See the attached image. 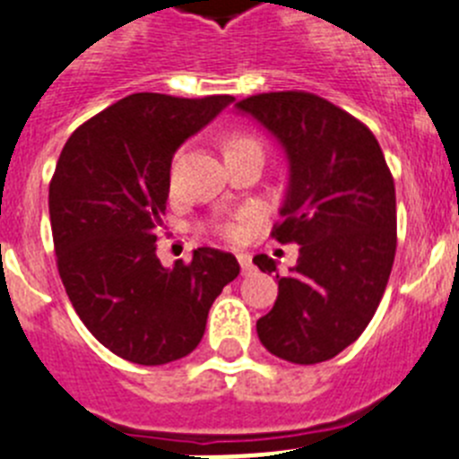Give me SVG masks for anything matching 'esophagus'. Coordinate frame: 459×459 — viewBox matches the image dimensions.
I'll use <instances>...</instances> for the list:
<instances>
[{
	"mask_svg": "<svg viewBox=\"0 0 459 459\" xmlns=\"http://www.w3.org/2000/svg\"><path fill=\"white\" fill-rule=\"evenodd\" d=\"M237 259H238V264H241L243 275L250 273V271H253V262H250V255H248V253H238Z\"/></svg>",
	"mask_w": 459,
	"mask_h": 459,
	"instance_id": "esophagus-1",
	"label": "esophagus"
}]
</instances>
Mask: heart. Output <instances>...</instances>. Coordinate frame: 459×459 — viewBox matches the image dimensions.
I'll return each instance as SVG.
<instances>
[{
    "instance_id": "1",
    "label": "heart",
    "mask_w": 459,
    "mask_h": 459,
    "mask_svg": "<svg viewBox=\"0 0 459 459\" xmlns=\"http://www.w3.org/2000/svg\"><path fill=\"white\" fill-rule=\"evenodd\" d=\"M243 144H257V142L253 140V137H246V135H237L232 137V140L227 142V149H237V147H243ZM255 213H241V216H234V218H225V221L216 222V232L221 234L222 238H227V241H243L246 238V234H248V227L253 225L255 221Z\"/></svg>"
}]
</instances>
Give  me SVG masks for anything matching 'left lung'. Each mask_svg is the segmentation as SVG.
I'll list each match as a JSON object with an SVG mask.
<instances>
[{
  "label": "left lung",
  "instance_id": "8db88e82",
  "mask_svg": "<svg viewBox=\"0 0 459 459\" xmlns=\"http://www.w3.org/2000/svg\"><path fill=\"white\" fill-rule=\"evenodd\" d=\"M290 158V188L271 237L299 243L291 275L257 319L273 356L312 366L338 356L375 317L397 246L395 184L379 142L363 121L310 91H271L238 100ZM273 273L275 262L255 255Z\"/></svg>",
  "mask_w": 459,
  "mask_h": 459
}]
</instances>
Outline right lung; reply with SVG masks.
<instances>
[{
    "mask_svg": "<svg viewBox=\"0 0 459 459\" xmlns=\"http://www.w3.org/2000/svg\"><path fill=\"white\" fill-rule=\"evenodd\" d=\"M232 100L131 93L78 126L56 160L48 204L66 294L89 333L137 366L188 356L238 275L237 257L209 246L172 269L156 255L174 152Z\"/></svg>",
    "mask_w": 459,
    "mask_h": 459,
    "instance_id": "add662e5",
    "label": "right lung"
}]
</instances>
